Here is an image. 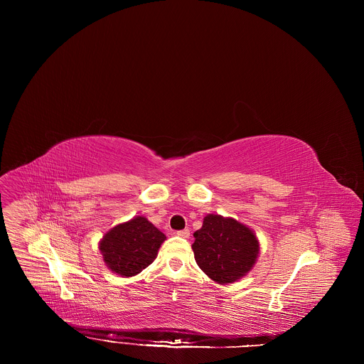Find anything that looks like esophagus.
Instances as JSON below:
<instances>
[{
	"instance_id": "34e87169",
	"label": "esophagus",
	"mask_w": 364,
	"mask_h": 364,
	"mask_svg": "<svg viewBox=\"0 0 364 364\" xmlns=\"http://www.w3.org/2000/svg\"><path fill=\"white\" fill-rule=\"evenodd\" d=\"M176 235H178V237H181V238H189V235H191V231H189L188 228H185V230H181V231H178V232H176Z\"/></svg>"
}]
</instances>
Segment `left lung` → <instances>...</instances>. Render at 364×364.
<instances>
[{"label":"left lung","instance_id":"1","mask_svg":"<svg viewBox=\"0 0 364 364\" xmlns=\"http://www.w3.org/2000/svg\"><path fill=\"white\" fill-rule=\"evenodd\" d=\"M193 237L196 263L218 284L245 277L259 257V241L254 230L231 217L208 214Z\"/></svg>","mask_w":364,"mask_h":364}]
</instances>
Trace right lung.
Masks as SVG:
<instances>
[{"mask_svg": "<svg viewBox=\"0 0 364 364\" xmlns=\"http://www.w3.org/2000/svg\"><path fill=\"white\" fill-rule=\"evenodd\" d=\"M165 240V234L153 223L143 215H136L112 227L98 248L107 269L122 277H132L154 262Z\"/></svg>", "mask_w": 364, "mask_h": 364, "instance_id": "1", "label": "right lung"}]
</instances>
